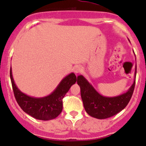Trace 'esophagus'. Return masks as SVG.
<instances>
[{"label": "esophagus", "instance_id": "esophagus-1", "mask_svg": "<svg viewBox=\"0 0 146 146\" xmlns=\"http://www.w3.org/2000/svg\"><path fill=\"white\" fill-rule=\"evenodd\" d=\"M82 67L80 66H76L75 67H73V71L75 73L78 74V73H80L82 72Z\"/></svg>", "mask_w": 146, "mask_h": 146}]
</instances>
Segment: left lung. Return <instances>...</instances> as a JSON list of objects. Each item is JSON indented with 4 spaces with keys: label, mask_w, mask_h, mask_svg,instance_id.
I'll list each match as a JSON object with an SVG mask.
<instances>
[{
    "label": "left lung",
    "mask_w": 146,
    "mask_h": 146,
    "mask_svg": "<svg viewBox=\"0 0 146 146\" xmlns=\"http://www.w3.org/2000/svg\"><path fill=\"white\" fill-rule=\"evenodd\" d=\"M136 70L134 81L127 92L116 97L102 96L83 76H78L77 83L80 88V95L86 112L99 119H107L118 114L126 107L131 98L136 83Z\"/></svg>",
    "instance_id": "left-lung-1"
}]
</instances>
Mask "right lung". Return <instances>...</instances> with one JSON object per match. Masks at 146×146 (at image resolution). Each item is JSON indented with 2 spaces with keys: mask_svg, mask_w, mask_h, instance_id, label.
<instances>
[{
  "mask_svg": "<svg viewBox=\"0 0 146 146\" xmlns=\"http://www.w3.org/2000/svg\"><path fill=\"white\" fill-rule=\"evenodd\" d=\"M10 76L13 92L19 106L25 113L39 120L48 121L58 117L63 110V98L70 87L76 83L78 78L73 73L64 78L55 90L48 96L44 98H33L28 96L18 89L15 83L10 70Z\"/></svg>",
  "mask_w": 146,
  "mask_h": 146,
  "instance_id": "obj_1",
  "label": "right lung"
}]
</instances>
